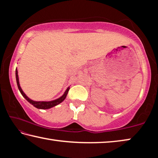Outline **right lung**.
Returning <instances> with one entry per match:
<instances>
[{
  "instance_id": "obj_1",
  "label": "right lung",
  "mask_w": 158,
  "mask_h": 158,
  "mask_svg": "<svg viewBox=\"0 0 158 158\" xmlns=\"http://www.w3.org/2000/svg\"><path fill=\"white\" fill-rule=\"evenodd\" d=\"M16 80H17V86L18 89L19 90L20 93H21V95H23V97L26 100H27L29 103H31L32 105H33L35 107H36L37 109H48L50 108H52L53 106H56L58 105H59L60 103L62 102L65 100L67 95H68V93L69 90V87H68V89H66L65 93H63V95L62 96H60L59 98L56 99L54 100H52V101H34L31 99L29 98L27 95H26L23 91L21 89V88L19 84V76H18V71L17 69H16Z\"/></svg>"
}]
</instances>
